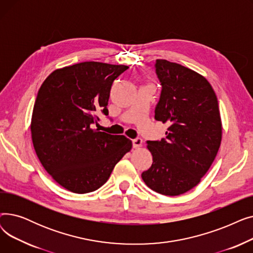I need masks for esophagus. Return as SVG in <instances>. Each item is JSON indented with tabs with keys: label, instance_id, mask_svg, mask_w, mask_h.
I'll return each mask as SVG.
<instances>
[{
	"label": "esophagus",
	"instance_id": "1",
	"mask_svg": "<svg viewBox=\"0 0 253 253\" xmlns=\"http://www.w3.org/2000/svg\"><path fill=\"white\" fill-rule=\"evenodd\" d=\"M132 145H133L134 149H137V148H140L142 145V139L137 137V138H134L133 140H132Z\"/></svg>",
	"mask_w": 253,
	"mask_h": 253
}]
</instances>
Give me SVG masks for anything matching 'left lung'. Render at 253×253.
<instances>
[{
	"label": "left lung",
	"instance_id": "1",
	"mask_svg": "<svg viewBox=\"0 0 253 253\" xmlns=\"http://www.w3.org/2000/svg\"><path fill=\"white\" fill-rule=\"evenodd\" d=\"M162 87L157 121L168 123L166 137L148 140L153 164L141 173L145 184L165 196H178L200 182L221 141L218 101L207 80L178 63L157 59Z\"/></svg>",
	"mask_w": 253,
	"mask_h": 253
}]
</instances>
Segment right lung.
<instances>
[{"label":"right lung","mask_w":253,"mask_h":253,"mask_svg":"<svg viewBox=\"0 0 253 253\" xmlns=\"http://www.w3.org/2000/svg\"><path fill=\"white\" fill-rule=\"evenodd\" d=\"M129 68L96 61L50 74L40 88L32 117L36 154L61 187L77 194L99 189L132 148L124 135L92 129L98 113L109 116L115 80Z\"/></svg>","instance_id":"right-lung-1"}]
</instances>
